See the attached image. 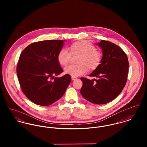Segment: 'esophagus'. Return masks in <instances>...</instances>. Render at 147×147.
Listing matches in <instances>:
<instances>
[{
  "label": "esophagus",
  "mask_w": 147,
  "mask_h": 147,
  "mask_svg": "<svg viewBox=\"0 0 147 147\" xmlns=\"http://www.w3.org/2000/svg\"><path fill=\"white\" fill-rule=\"evenodd\" d=\"M71 79H72V80H76L77 79V78H74V77H72V78H71Z\"/></svg>",
  "instance_id": "34e87169"
}]
</instances>
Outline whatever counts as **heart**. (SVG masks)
<instances>
[{
	"mask_svg": "<svg viewBox=\"0 0 147 147\" xmlns=\"http://www.w3.org/2000/svg\"><path fill=\"white\" fill-rule=\"evenodd\" d=\"M70 51L65 49H61L58 54V61L63 66L68 65L71 59L72 55H79L78 65H69L64 69V73L72 77H78L84 74L88 70L93 71L100 64L102 54L96 50L94 45L86 41L74 42L69 47Z\"/></svg>",
	"mask_w": 147,
	"mask_h": 147,
	"instance_id": "obj_1",
	"label": "heart"
}]
</instances>
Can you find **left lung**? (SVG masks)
<instances>
[{
	"mask_svg": "<svg viewBox=\"0 0 147 147\" xmlns=\"http://www.w3.org/2000/svg\"><path fill=\"white\" fill-rule=\"evenodd\" d=\"M97 45L102 49L101 62L89 75L96 79H80L83 82L80 93L90 102L103 105L116 98L124 88L128 61L126 53L115 44L101 40Z\"/></svg>",
	"mask_w": 147,
	"mask_h": 147,
	"instance_id": "8db88e82",
	"label": "left lung"
}]
</instances>
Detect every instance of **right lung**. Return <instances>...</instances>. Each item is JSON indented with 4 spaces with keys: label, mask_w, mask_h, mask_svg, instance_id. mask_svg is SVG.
Segmentation results:
<instances>
[{
    "label": "right lung",
    "mask_w": 147,
    "mask_h": 147,
    "mask_svg": "<svg viewBox=\"0 0 147 147\" xmlns=\"http://www.w3.org/2000/svg\"><path fill=\"white\" fill-rule=\"evenodd\" d=\"M64 40H45L34 42L21 53L17 74L21 90L33 103L49 106L60 99L70 84L71 77L65 75L55 78L63 72L58 54ZM54 79V81L50 79Z\"/></svg>",
    "instance_id": "1"
}]
</instances>
